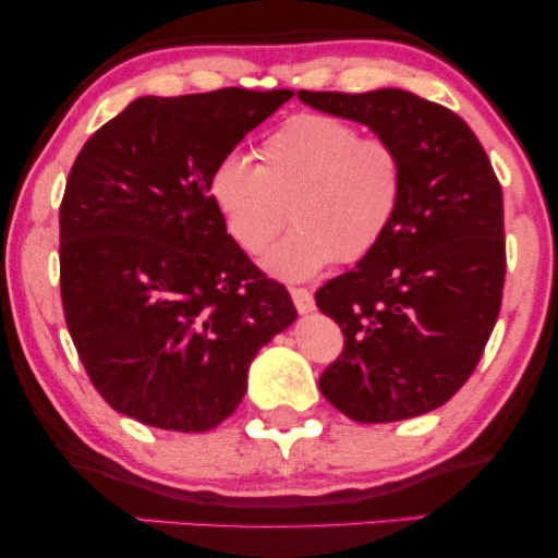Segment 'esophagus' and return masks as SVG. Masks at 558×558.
I'll use <instances>...</instances> for the list:
<instances>
[{
  "label": "esophagus",
  "mask_w": 558,
  "mask_h": 558,
  "mask_svg": "<svg viewBox=\"0 0 558 558\" xmlns=\"http://www.w3.org/2000/svg\"><path fill=\"white\" fill-rule=\"evenodd\" d=\"M289 294H292V302L296 312H302V315H307V312L315 310V300H312V292L304 287H292L289 289Z\"/></svg>",
  "instance_id": "1"
}]
</instances>
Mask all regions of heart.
Wrapping results in <instances>:
<instances>
[{"label":"heart","instance_id":"b5f03b06","mask_svg":"<svg viewBox=\"0 0 558 558\" xmlns=\"http://www.w3.org/2000/svg\"><path fill=\"white\" fill-rule=\"evenodd\" d=\"M262 165L220 157L208 197L228 239L262 254L287 223L294 228L264 256L266 271L307 279L335 258L355 264L373 254L407 201V159L393 142L363 136L330 113H300L258 144Z\"/></svg>","mask_w":558,"mask_h":558}]
</instances>
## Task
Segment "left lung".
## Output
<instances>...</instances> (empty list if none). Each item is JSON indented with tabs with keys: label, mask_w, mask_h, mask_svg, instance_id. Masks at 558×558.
I'll use <instances>...</instances> for the list:
<instances>
[{
	"label": "left lung",
	"mask_w": 558,
	"mask_h": 558,
	"mask_svg": "<svg viewBox=\"0 0 558 558\" xmlns=\"http://www.w3.org/2000/svg\"><path fill=\"white\" fill-rule=\"evenodd\" d=\"M312 109L373 129L407 159V201L380 246L317 289L345 335L319 391L361 424L401 422L464 386L490 340L506 281L502 190L472 129L401 88L300 90Z\"/></svg>",
	"instance_id": "left-lung-1"
}]
</instances>
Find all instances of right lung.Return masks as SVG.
<instances>
[{"instance_id":"add662e5","label":"right lung","mask_w":558,"mask_h":558,"mask_svg":"<svg viewBox=\"0 0 558 558\" xmlns=\"http://www.w3.org/2000/svg\"><path fill=\"white\" fill-rule=\"evenodd\" d=\"M292 96H142L75 157L60 203V296L83 368L119 414L216 429L258 350L296 319L208 197L218 159Z\"/></svg>"}]
</instances>
